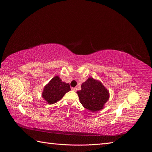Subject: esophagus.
Returning <instances> with one entry per match:
<instances>
[{"mask_svg": "<svg viewBox=\"0 0 152 152\" xmlns=\"http://www.w3.org/2000/svg\"><path fill=\"white\" fill-rule=\"evenodd\" d=\"M72 90L73 91H75V92H76V91H77V87H72Z\"/></svg>", "mask_w": 152, "mask_h": 152, "instance_id": "34e87169", "label": "esophagus"}]
</instances>
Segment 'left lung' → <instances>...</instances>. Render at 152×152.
I'll return each instance as SVG.
<instances>
[{
  "label": "left lung",
  "instance_id": "1",
  "mask_svg": "<svg viewBox=\"0 0 152 152\" xmlns=\"http://www.w3.org/2000/svg\"><path fill=\"white\" fill-rule=\"evenodd\" d=\"M77 93L80 103L91 112H96L104 108L110 97L109 91L99 80L89 77L81 85Z\"/></svg>",
  "mask_w": 152,
  "mask_h": 152
}]
</instances>
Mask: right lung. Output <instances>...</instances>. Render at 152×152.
I'll use <instances>...</instances> for the list:
<instances>
[{"instance_id":"add662e5","label":"right lung","mask_w":152,"mask_h":152,"mask_svg":"<svg viewBox=\"0 0 152 152\" xmlns=\"http://www.w3.org/2000/svg\"><path fill=\"white\" fill-rule=\"evenodd\" d=\"M70 90V84L62 82L60 78L56 76L44 87L42 96L48 104H52L60 100Z\"/></svg>"}]
</instances>
